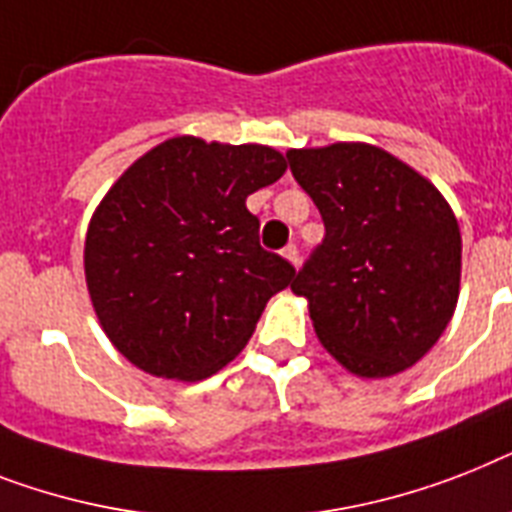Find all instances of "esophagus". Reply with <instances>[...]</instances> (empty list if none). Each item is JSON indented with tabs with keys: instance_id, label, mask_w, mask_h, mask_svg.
Returning <instances> with one entry per match:
<instances>
[{
	"instance_id": "obj_1",
	"label": "esophagus",
	"mask_w": 512,
	"mask_h": 512,
	"mask_svg": "<svg viewBox=\"0 0 512 512\" xmlns=\"http://www.w3.org/2000/svg\"><path fill=\"white\" fill-rule=\"evenodd\" d=\"M281 257H284L286 263H292L294 268H297V263H299V249L294 247V244H289V247L281 249Z\"/></svg>"
}]
</instances>
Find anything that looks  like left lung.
<instances>
[{
    "label": "left lung",
    "instance_id": "obj_1",
    "mask_svg": "<svg viewBox=\"0 0 512 512\" xmlns=\"http://www.w3.org/2000/svg\"><path fill=\"white\" fill-rule=\"evenodd\" d=\"M326 236L292 281L323 350L360 378L407 371L458 307V218L442 191L365 141L289 149Z\"/></svg>",
    "mask_w": 512,
    "mask_h": 512
}]
</instances>
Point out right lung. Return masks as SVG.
<instances>
[{
  "label": "right lung",
  "mask_w": 512,
  "mask_h": 512,
  "mask_svg": "<svg viewBox=\"0 0 512 512\" xmlns=\"http://www.w3.org/2000/svg\"><path fill=\"white\" fill-rule=\"evenodd\" d=\"M286 173L265 144L173 136L110 186L83 273L112 347L149 376L202 381L228 365L294 268L265 252L247 197Z\"/></svg>",
  "instance_id": "1"
}]
</instances>
